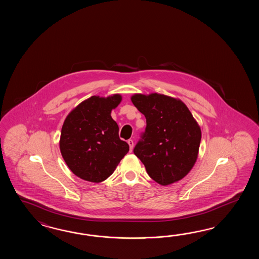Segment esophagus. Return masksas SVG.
<instances>
[{
    "label": "esophagus",
    "instance_id": "obj_1",
    "mask_svg": "<svg viewBox=\"0 0 259 259\" xmlns=\"http://www.w3.org/2000/svg\"><path fill=\"white\" fill-rule=\"evenodd\" d=\"M127 143H128V145H130V150H131V152H132L133 146H134V143H133L132 140H128Z\"/></svg>",
    "mask_w": 259,
    "mask_h": 259
}]
</instances>
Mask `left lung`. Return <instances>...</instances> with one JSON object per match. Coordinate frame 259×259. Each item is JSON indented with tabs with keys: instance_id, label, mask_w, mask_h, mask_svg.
<instances>
[{
	"instance_id": "8db88e82",
	"label": "left lung",
	"mask_w": 259,
	"mask_h": 259,
	"mask_svg": "<svg viewBox=\"0 0 259 259\" xmlns=\"http://www.w3.org/2000/svg\"><path fill=\"white\" fill-rule=\"evenodd\" d=\"M131 99L146 118L134 154L160 185L181 181L198 157L202 137L198 123L182 100L156 93L135 94Z\"/></svg>"
}]
</instances>
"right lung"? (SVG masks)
Wrapping results in <instances>:
<instances>
[{
	"instance_id": "1",
	"label": "right lung",
	"mask_w": 259,
	"mask_h": 259,
	"mask_svg": "<svg viewBox=\"0 0 259 259\" xmlns=\"http://www.w3.org/2000/svg\"><path fill=\"white\" fill-rule=\"evenodd\" d=\"M120 94L92 96L67 115L61 131V154L69 169L84 181L102 182L112 175L130 146L118 136L111 112Z\"/></svg>"
}]
</instances>
